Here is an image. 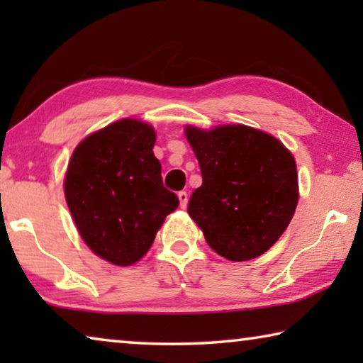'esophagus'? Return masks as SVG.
I'll return each mask as SVG.
<instances>
[{
    "instance_id": "34e87169",
    "label": "esophagus",
    "mask_w": 363,
    "mask_h": 363,
    "mask_svg": "<svg viewBox=\"0 0 363 363\" xmlns=\"http://www.w3.org/2000/svg\"><path fill=\"white\" fill-rule=\"evenodd\" d=\"M177 196H179L181 208H182V210H186V208H187V201H189V195H187V192H184V190H182V192L177 194Z\"/></svg>"
}]
</instances>
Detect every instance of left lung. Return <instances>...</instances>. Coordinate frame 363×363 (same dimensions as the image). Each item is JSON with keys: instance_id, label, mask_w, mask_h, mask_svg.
Here are the masks:
<instances>
[{"instance_id": "8db88e82", "label": "left lung", "mask_w": 363, "mask_h": 363, "mask_svg": "<svg viewBox=\"0 0 363 363\" xmlns=\"http://www.w3.org/2000/svg\"><path fill=\"white\" fill-rule=\"evenodd\" d=\"M186 136L203 177L187 213L206 243L237 262L266 253L298 205V171L290 150L270 134L245 125L210 131L187 126Z\"/></svg>"}]
</instances>
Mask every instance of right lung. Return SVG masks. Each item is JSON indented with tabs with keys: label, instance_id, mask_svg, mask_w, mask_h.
<instances>
[{
	"label": "right lung",
	"instance_id": "right-lung-1",
	"mask_svg": "<svg viewBox=\"0 0 363 363\" xmlns=\"http://www.w3.org/2000/svg\"><path fill=\"white\" fill-rule=\"evenodd\" d=\"M153 145L152 126L123 118L82 140L67 168L65 200L79 235L115 266L138 262L179 205Z\"/></svg>",
	"mask_w": 363,
	"mask_h": 363
}]
</instances>
